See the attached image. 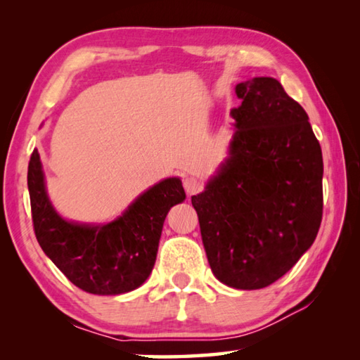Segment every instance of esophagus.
I'll return each mask as SVG.
<instances>
[{"label":"esophagus","mask_w":360,"mask_h":360,"mask_svg":"<svg viewBox=\"0 0 360 360\" xmlns=\"http://www.w3.org/2000/svg\"><path fill=\"white\" fill-rule=\"evenodd\" d=\"M184 188L187 195H193V193H198L202 191V182H200L197 178H186L184 179Z\"/></svg>","instance_id":"1"}]
</instances>
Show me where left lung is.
<instances>
[{"instance_id": "8db88e82", "label": "left lung", "mask_w": 360, "mask_h": 360, "mask_svg": "<svg viewBox=\"0 0 360 360\" xmlns=\"http://www.w3.org/2000/svg\"><path fill=\"white\" fill-rule=\"evenodd\" d=\"M230 157L193 195L219 281L254 290L278 281L316 240L322 221V152L308 114L273 77L235 89Z\"/></svg>"}]
</instances>
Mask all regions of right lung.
Wrapping results in <instances>:
<instances>
[{"label": "right lung", "mask_w": 360, "mask_h": 360, "mask_svg": "<svg viewBox=\"0 0 360 360\" xmlns=\"http://www.w3.org/2000/svg\"><path fill=\"white\" fill-rule=\"evenodd\" d=\"M28 192L41 249L72 284L95 295L125 294L149 278L168 211L186 198L181 179L168 178L112 222H68L47 197L38 149L28 163Z\"/></svg>", "instance_id": "add662e5"}]
</instances>
